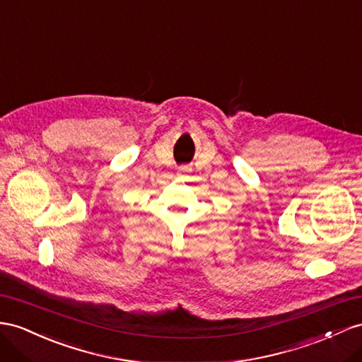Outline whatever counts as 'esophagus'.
<instances>
[{
	"mask_svg": "<svg viewBox=\"0 0 362 362\" xmlns=\"http://www.w3.org/2000/svg\"><path fill=\"white\" fill-rule=\"evenodd\" d=\"M180 170H182V171H188L189 168H188V166H182V168H180Z\"/></svg>",
	"mask_w": 362,
	"mask_h": 362,
	"instance_id": "1",
	"label": "esophagus"
}]
</instances>
